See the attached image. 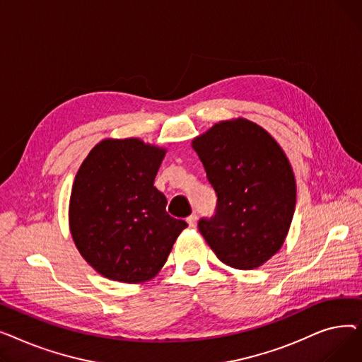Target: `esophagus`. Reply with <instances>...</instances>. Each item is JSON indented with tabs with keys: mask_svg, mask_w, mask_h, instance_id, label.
I'll list each match as a JSON object with an SVG mask.
<instances>
[{
	"mask_svg": "<svg viewBox=\"0 0 362 362\" xmlns=\"http://www.w3.org/2000/svg\"><path fill=\"white\" fill-rule=\"evenodd\" d=\"M197 220H198L197 214H191V216H189V217L186 218L189 227H192V229H195V227H197Z\"/></svg>",
	"mask_w": 362,
	"mask_h": 362,
	"instance_id": "34e87169",
	"label": "esophagus"
}]
</instances>
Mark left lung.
I'll list each match as a JSON object with an SVG mask.
<instances>
[{
    "label": "left lung",
    "mask_w": 362,
    "mask_h": 362,
    "mask_svg": "<svg viewBox=\"0 0 362 362\" xmlns=\"http://www.w3.org/2000/svg\"><path fill=\"white\" fill-rule=\"evenodd\" d=\"M192 148L217 194L216 214L198 223L201 235L230 267H259L281 248L295 213L296 183L286 154L246 119L214 124Z\"/></svg>",
    "instance_id": "8db88e82"
}]
</instances>
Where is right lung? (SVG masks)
I'll return each mask as SVG.
<instances>
[{"label": "right lung", "instance_id": "1", "mask_svg": "<svg viewBox=\"0 0 362 362\" xmlns=\"http://www.w3.org/2000/svg\"><path fill=\"white\" fill-rule=\"evenodd\" d=\"M165 149L136 138L95 145L74 177L69 223L76 248L107 279L144 283L163 269L187 227L154 186Z\"/></svg>", "mask_w": 362, "mask_h": 362}]
</instances>
